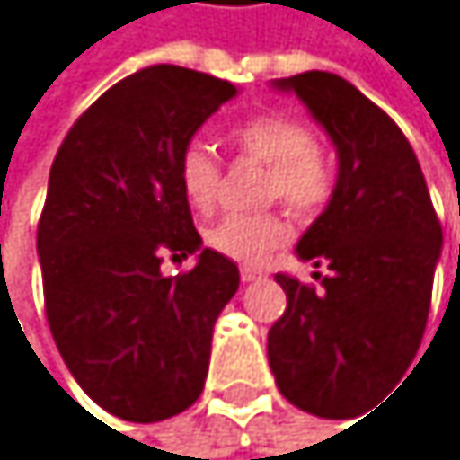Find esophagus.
Returning <instances> with one entry per match:
<instances>
[{
    "instance_id": "obj_1",
    "label": "esophagus",
    "mask_w": 460,
    "mask_h": 460,
    "mask_svg": "<svg viewBox=\"0 0 460 460\" xmlns=\"http://www.w3.org/2000/svg\"><path fill=\"white\" fill-rule=\"evenodd\" d=\"M261 275H264V270L256 267V264H243V267H240V278H243L245 283H251V280H256V278H261Z\"/></svg>"
}]
</instances>
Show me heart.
<instances>
[{
    "instance_id": "obj_1",
    "label": "heart",
    "mask_w": 460,
    "mask_h": 460,
    "mask_svg": "<svg viewBox=\"0 0 460 460\" xmlns=\"http://www.w3.org/2000/svg\"><path fill=\"white\" fill-rule=\"evenodd\" d=\"M234 146L270 166L267 193L286 201L297 212H316L327 204L332 190V172L316 146L314 133L291 117L264 114L253 117L232 133ZM177 180L188 204L199 212L212 209L220 166L212 149L193 141L182 149ZM288 237V226L280 215H226L207 228V245L234 261H261L272 248Z\"/></svg>"
}]
</instances>
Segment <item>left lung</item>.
<instances>
[{"label": "left lung", "mask_w": 460, "mask_h": 460, "mask_svg": "<svg viewBox=\"0 0 460 460\" xmlns=\"http://www.w3.org/2000/svg\"><path fill=\"white\" fill-rule=\"evenodd\" d=\"M294 92L338 155L324 212L297 243V259L327 264L324 288L286 272V311L270 327L267 357L286 401L316 417H343L414 359L431 308L442 226L401 128L335 73L275 78Z\"/></svg>", "instance_id": "8db88e82"}]
</instances>
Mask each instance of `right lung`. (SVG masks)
<instances>
[{
  "mask_svg": "<svg viewBox=\"0 0 460 460\" xmlns=\"http://www.w3.org/2000/svg\"><path fill=\"white\" fill-rule=\"evenodd\" d=\"M237 86L144 67L78 117L49 174L38 226L46 316L81 390L130 422L185 411L204 390L212 327L240 270L204 248L177 163ZM163 252L197 267L163 276Z\"/></svg>",
  "mask_w": 460,
  "mask_h": 460,
  "instance_id": "1",
  "label": "right lung"
}]
</instances>
